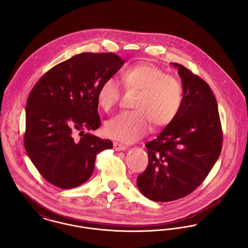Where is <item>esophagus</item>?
I'll list each match as a JSON object with an SVG mask.
<instances>
[{
	"instance_id": "34e87169",
	"label": "esophagus",
	"mask_w": 248,
	"mask_h": 248,
	"mask_svg": "<svg viewBox=\"0 0 248 248\" xmlns=\"http://www.w3.org/2000/svg\"><path fill=\"white\" fill-rule=\"evenodd\" d=\"M113 146H114V149L115 151H124L126 149V146L124 145V144H121L119 142H113Z\"/></svg>"
}]
</instances>
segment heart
I'll return each instance as SVG.
<instances>
[{
  "mask_svg": "<svg viewBox=\"0 0 248 248\" xmlns=\"http://www.w3.org/2000/svg\"><path fill=\"white\" fill-rule=\"evenodd\" d=\"M122 82L127 90L139 92L134 103L137 110L123 111L105 124L107 136L124 142H134L149 130V121L155 127L170 124L183 103V88L174 77L166 75L158 66L140 62L122 73ZM97 102L109 111L121 98V89L114 78H107L97 91Z\"/></svg>",
  "mask_w": 248,
  "mask_h": 248,
  "instance_id": "1",
  "label": "heart"
}]
</instances>
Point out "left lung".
I'll use <instances>...</instances> for the list:
<instances>
[{
	"instance_id": "8db88e82",
	"label": "left lung",
	"mask_w": 248,
	"mask_h": 248,
	"mask_svg": "<svg viewBox=\"0 0 248 248\" xmlns=\"http://www.w3.org/2000/svg\"><path fill=\"white\" fill-rule=\"evenodd\" d=\"M177 67L183 103L174 121L146 143L149 163L137 179L140 191L154 202L184 198L196 189L218 159L223 134L217 99L202 78Z\"/></svg>"
}]
</instances>
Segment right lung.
<instances>
[{"mask_svg":"<svg viewBox=\"0 0 248 248\" xmlns=\"http://www.w3.org/2000/svg\"><path fill=\"white\" fill-rule=\"evenodd\" d=\"M114 53H80L48 70L30 93L24 146L39 173L62 189L77 187L93 174L96 155L112 148L83 130L101 125L97 91L124 65ZM78 131L83 136L74 138Z\"/></svg>","mask_w":248,"mask_h":248,"instance_id":"add662e5","label":"right lung"}]
</instances>
